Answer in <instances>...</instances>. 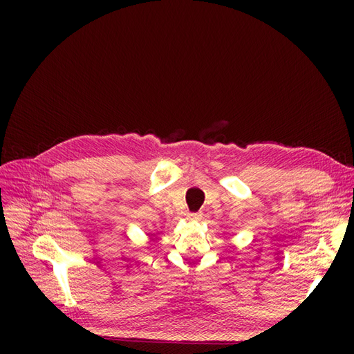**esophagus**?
<instances>
[{"instance_id":"1","label":"esophagus","mask_w":354,"mask_h":354,"mask_svg":"<svg viewBox=\"0 0 354 354\" xmlns=\"http://www.w3.org/2000/svg\"><path fill=\"white\" fill-rule=\"evenodd\" d=\"M202 218V214L201 212H190L187 214V220L189 221H198Z\"/></svg>"}]
</instances>
